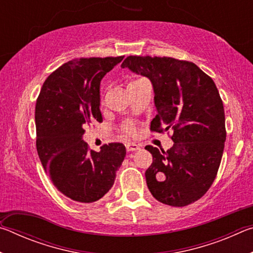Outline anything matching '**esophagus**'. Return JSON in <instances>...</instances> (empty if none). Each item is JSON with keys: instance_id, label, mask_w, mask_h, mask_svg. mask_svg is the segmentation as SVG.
Returning <instances> with one entry per match:
<instances>
[{"instance_id": "esophagus-1", "label": "esophagus", "mask_w": 253, "mask_h": 253, "mask_svg": "<svg viewBox=\"0 0 253 253\" xmlns=\"http://www.w3.org/2000/svg\"><path fill=\"white\" fill-rule=\"evenodd\" d=\"M126 149L127 152H134V151H138V149L140 148L139 145H137L136 143H127L126 145Z\"/></svg>"}]
</instances>
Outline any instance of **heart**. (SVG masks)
Returning <instances> with one entry per match:
<instances>
[{
	"instance_id": "heart-1",
	"label": "heart",
	"mask_w": 253,
	"mask_h": 253,
	"mask_svg": "<svg viewBox=\"0 0 253 253\" xmlns=\"http://www.w3.org/2000/svg\"><path fill=\"white\" fill-rule=\"evenodd\" d=\"M142 80H144V79H137V80H134V81H131L130 84H136V83H138V81H142ZM126 130H127L128 132H131V131H132L131 126H129V125L126 126Z\"/></svg>"
}]
</instances>
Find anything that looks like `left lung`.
<instances>
[{
  "instance_id": "left-lung-1",
  "label": "left lung",
  "mask_w": 253,
  "mask_h": 253,
  "mask_svg": "<svg viewBox=\"0 0 253 253\" xmlns=\"http://www.w3.org/2000/svg\"><path fill=\"white\" fill-rule=\"evenodd\" d=\"M151 80L157 115L151 129H172L174 145H151L153 163L145 172L148 190L160 202L185 207L212 185L225 142L224 108L214 81L194 63L168 57H127L122 63Z\"/></svg>"
}]
</instances>
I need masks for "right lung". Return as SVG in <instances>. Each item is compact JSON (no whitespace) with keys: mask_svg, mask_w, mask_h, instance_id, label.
Returning <instances> with one entry per match:
<instances>
[{"mask_svg":"<svg viewBox=\"0 0 253 253\" xmlns=\"http://www.w3.org/2000/svg\"><path fill=\"white\" fill-rule=\"evenodd\" d=\"M117 58L75 59L53 71L36 105L37 151L53 185L77 203L104 198L126 156L121 143L88 149L84 126L101 123L100 81L122 61Z\"/></svg>","mask_w":253,"mask_h":253,"instance_id":"obj_1","label":"right lung"}]
</instances>
